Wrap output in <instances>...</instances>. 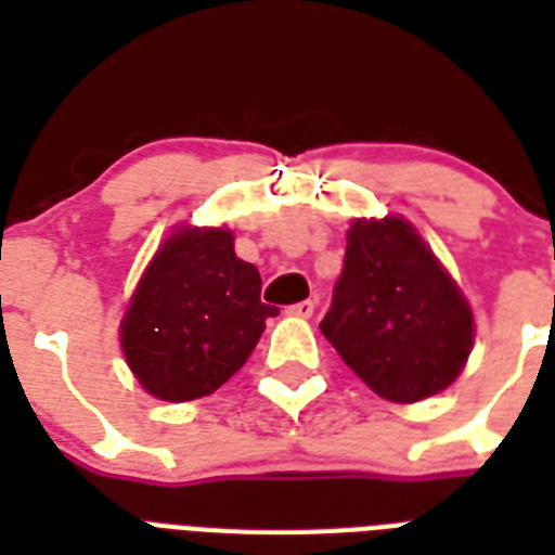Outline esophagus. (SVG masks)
<instances>
[{"instance_id": "esophagus-1", "label": "esophagus", "mask_w": 555, "mask_h": 555, "mask_svg": "<svg viewBox=\"0 0 555 555\" xmlns=\"http://www.w3.org/2000/svg\"><path fill=\"white\" fill-rule=\"evenodd\" d=\"M313 311H317V302L313 299H302V302L296 305H287V317H299V320H308V317H313Z\"/></svg>"}]
</instances>
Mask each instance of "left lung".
<instances>
[{"label":"left lung","instance_id":"8db88e82","mask_svg":"<svg viewBox=\"0 0 555 555\" xmlns=\"http://www.w3.org/2000/svg\"><path fill=\"white\" fill-rule=\"evenodd\" d=\"M320 331L346 365L395 403L443 391L473 351V311L409 221H354Z\"/></svg>","mask_w":555,"mask_h":555}]
</instances>
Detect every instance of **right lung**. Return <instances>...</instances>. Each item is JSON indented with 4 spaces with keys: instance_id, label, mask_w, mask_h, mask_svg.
<instances>
[{
    "instance_id": "obj_1",
    "label": "right lung",
    "mask_w": 555,
    "mask_h": 555,
    "mask_svg": "<svg viewBox=\"0 0 555 555\" xmlns=\"http://www.w3.org/2000/svg\"><path fill=\"white\" fill-rule=\"evenodd\" d=\"M276 313L261 302L259 270L235 256L230 230L178 227L138 282L120 346L150 395L184 403L224 386Z\"/></svg>"
}]
</instances>
